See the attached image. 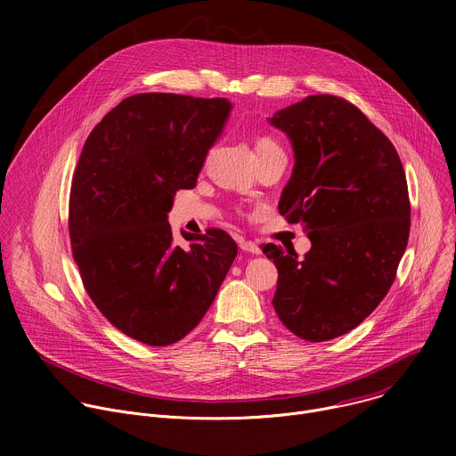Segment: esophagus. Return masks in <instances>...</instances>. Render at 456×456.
I'll list each match as a JSON object with an SVG mask.
<instances>
[{
    "mask_svg": "<svg viewBox=\"0 0 456 456\" xmlns=\"http://www.w3.org/2000/svg\"><path fill=\"white\" fill-rule=\"evenodd\" d=\"M240 248L243 250V252H248V254H259L262 250H259V247L256 245V243H252V241H245V240H241L240 241Z\"/></svg>",
    "mask_w": 456,
    "mask_h": 456,
    "instance_id": "34e87169",
    "label": "esophagus"
}]
</instances>
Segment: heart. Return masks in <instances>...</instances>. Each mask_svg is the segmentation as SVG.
Instances as JSON below:
<instances>
[{
    "label": "heart",
    "instance_id": "heart-1",
    "mask_svg": "<svg viewBox=\"0 0 456 456\" xmlns=\"http://www.w3.org/2000/svg\"><path fill=\"white\" fill-rule=\"evenodd\" d=\"M254 150H256V155L259 159V157H264V155H267V153H271L274 150H280V146L271 137H259L256 141V144H254Z\"/></svg>",
    "mask_w": 456,
    "mask_h": 456
}]
</instances>
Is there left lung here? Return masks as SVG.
<instances>
[{
  "mask_svg": "<svg viewBox=\"0 0 456 456\" xmlns=\"http://www.w3.org/2000/svg\"><path fill=\"white\" fill-rule=\"evenodd\" d=\"M269 122L289 137L294 169L280 199L310 250L267 243L274 310L297 338L321 343L362 322L392 287L410 236L406 173L389 139L345 99L310 95Z\"/></svg>",
  "mask_w": 456,
  "mask_h": 456,
  "instance_id": "obj_1",
  "label": "left lung"
}]
</instances>
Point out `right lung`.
I'll use <instances>...</instances> for the list:
<instances>
[{
	"label": "right lung",
	"mask_w": 456,
	"mask_h": 456,
	"mask_svg": "<svg viewBox=\"0 0 456 456\" xmlns=\"http://www.w3.org/2000/svg\"><path fill=\"white\" fill-rule=\"evenodd\" d=\"M232 104L175 94H137L88 135L70 192L69 229L85 289L127 338L167 346L202 321L238 245L220 229L182 231L167 213L192 189Z\"/></svg>",
	"instance_id": "1"
}]
</instances>
